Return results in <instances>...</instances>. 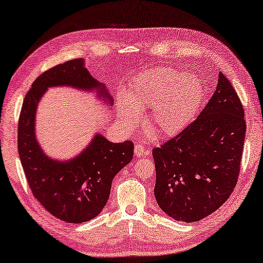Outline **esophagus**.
<instances>
[{"label":"esophagus","mask_w":263,"mask_h":263,"mask_svg":"<svg viewBox=\"0 0 263 263\" xmlns=\"http://www.w3.org/2000/svg\"><path fill=\"white\" fill-rule=\"evenodd\" d=\"M143 154H145V147L142 144H136L135 146V155L137 157L143 156Z\"/></svg>","instance_id":"obj_1"}]
</instances>
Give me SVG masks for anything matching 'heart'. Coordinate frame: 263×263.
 Masks as SVG:
<instances>
[{
  "label": "heart",
  "instance_id": "b5f03b06",
  "mask_svg": "<svg viewBox=\"0 0 263 263\" xmlns=\"http://www.w3.org/2000/svg\"><path fill=\"white\" fill-rule=\"evenodd\" d=\"M204 88L194 76L173 68L154 69L132 84L128 99L121 96L118 109L125 126L135 127L139 112L151 107L147 124L161 136H173L187 126L202 101Z\"/></svg>",
  "mask_w": 263,
  "mask_h": 263
}]
</instances>
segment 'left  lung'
<instances>
[{"instance_id": "obj_1", "label": "left lung", "mask_w": 263, "mask_h": 263, "mask_svg": "<svg viewBox=\"0 0 263 263\" xmlns=\"http://www.w3.org/2000/svg\"><path fill=\"white\" fill-rule=\"evenodd\" d=\"M246 131L241 100L219 72L217 89L197 119L153 149L161 210L192 223L219 209L237 183Z\"/></svg>"}]
</instances>
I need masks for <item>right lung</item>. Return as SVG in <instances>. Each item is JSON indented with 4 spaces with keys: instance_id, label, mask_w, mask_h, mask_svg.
<instances>
[{
    "instance_id": "right-lung-1",
    "label": "right lung",
    "mask_w": 263,
    "mask_h": 263,
    "mask_svg": "<svg viewBox=\"0 0 263 263\" xmlns=\"http://www.w3.org/2000/svg\"><path fill=\"white\" fill-rule=\"evenodd\" d=\"M71 86L98 89L112 105L105 84L99 83L83 59L77 58L46 70L32 84L22 102L17 126V151L33 195L49 212L66 223H84L101 212L109 198L114 176L132 161L133 143H112L96 135L76 158L53 161L40 149L35 138V110L49 87Z\"/></svg>"
}]
</instances>
